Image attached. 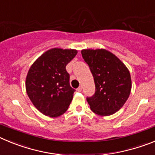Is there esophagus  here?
<instances>
[{"instance_id": "1", "label": "esophagus", "mask_w": 155, "mask_h": 155, "mask_svg": "<svg viewBox=\"0 0 155 155\" xmlns=\"http://www.w3.org/2000/svg\"><path fill=\"white\" fill-rule=\"evenodd\" d=\"M81 90H82V87H81V86H79V87L77 88V91H81Z\"/></svg>"}]
</instances>
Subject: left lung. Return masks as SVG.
Listing matches in <instances>:
<instances>
[{
    "mask_svg": "<svg viewBox=\"0 0 155 155\" xmlns=\"http://www.w3.org/2000/svg\"><path fill=\"white\" fill-rule=\"evenodd\" d=\"M82 57L88 64L95 84V92L87 97L91 111L106 116L120 110L131 91V78L125 64L104 49L82 50Z\"/></svg>",
    "mask_w": 155,
    "mask_h": 155,
    "instance_id": "8db88e82",
    "label": "left lung"
}]
</instances>
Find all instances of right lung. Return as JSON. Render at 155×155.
Here are the masks:
<instances>
[{"label":"right lung","mask_w":155,"mask_h":155,"mask_svg":"<svg viewBox=\"0 0 155 155\" xmlns=\"http://www.w3.org/2000/svg\"><path fill=\"white\" fill-rule=\"evenodd\" d=\"M76 50L53 48L37 59L27 74L28 98L45 116L57 117L68 110L75 90L70 85L66 66L77 55Z\"/></svg>","instance_id":"add662e5"}]
</instances>
